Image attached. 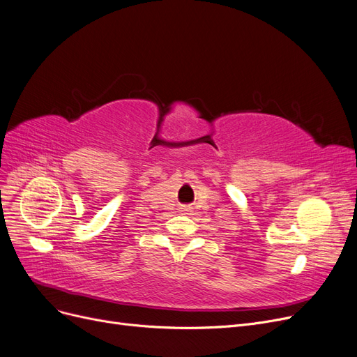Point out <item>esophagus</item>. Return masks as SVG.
Returning a JSON list of instances; mask_svg holds the SVG:
<instances>
[{"mask_svg":"<svg viewBox=\"0 0 357 357\" xmlns=\"http://www.w3.org/2000/svg\"><path fill=\"white\" fill-rule=\"evenodd\" d=\"M189 211H190L189 206H181V208H180V212H181V213H189Z\"/></svg>","mask_w":357,"mask_h":357,"instance_id":"obj_1","label":"esophagus"}]
</instances>
